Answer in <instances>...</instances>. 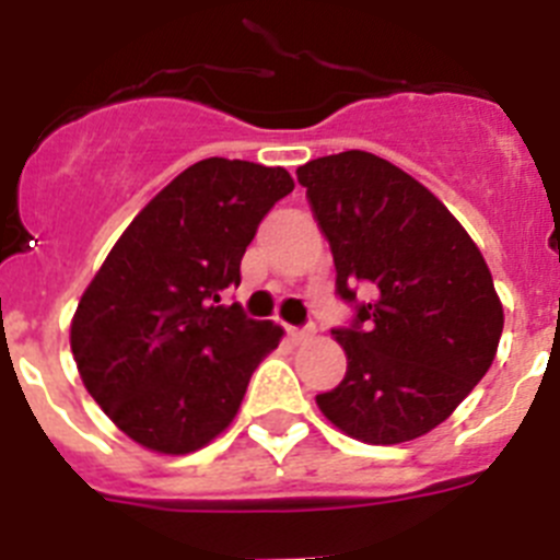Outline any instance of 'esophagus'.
<instances>
[{
  "mask_svg": "<svg viewBox=\"0 0 560 560\" xmlns=\"http://www.w3.org/2000/svg\"><path fill=\"white\" fill-rule=\"evenodd\" d=\"M289 336L294 345H303V341H308L314 336V328H289Z\"/></svg>",
  "mask_w": 560,
  "mask_h": 560,
  "instance_id": "1",
  "label": "esophagus"
}]
</instances>
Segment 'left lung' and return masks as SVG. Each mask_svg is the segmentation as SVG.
<instances>
[{
  "label": "left lung",
  "instance_id": "obj_1",
  "mask_svg": "<svg viewBox=\"0 0 560 560\" xmlns=\"http://www.w3.org/2000/svg\"><path fill=\"white\" fill-rule=\"evenodd\" d=\"M330 241L353 328L334 330L348 373L316 407L339 432L395 446L440 427L479 384L504 311L482 252L429 187L368 151L296 167Z\"/></svg>",
  "mask_w": 560,
  "mask_h": 560
}]
</instances>
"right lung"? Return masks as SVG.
<instances>
[{
    "label": "right lung",
    "mask_w": 560,
    "mask_h": 560,
    "mask_svg": "<svg viewBox=\"0 0 560 560\" xmlns=\"http://www.w3.org/2000/svg\"><path fill=\"white\" fill-rule=\"evenodd\" d=\"M291 190L283 167L196 162L142 207L83 291L69 325L83 387L148 452L212 443L283 339L221 300L241 283L260 219Z\"/></svg>",
    "instance_id": "add662e5"
}]
</instances>
